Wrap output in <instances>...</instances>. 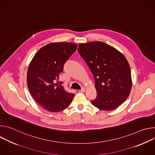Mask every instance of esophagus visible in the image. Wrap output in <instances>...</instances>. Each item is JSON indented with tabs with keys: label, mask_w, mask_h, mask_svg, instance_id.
<instances>
[{
	"label": "esophagus",
	"mask_w": 155,
	"mask_h": 155,
	"mask_svg": "<svg viewBox=\"0 0 155 155\" xmlns=\"http://www.w3.org/2000/svg\"><path fill=\"white\" fill-rule=\"evenodd\" d=\"M84 91H85V88H84V87H83V88H81V90H78V92H79V93H84Z\"/></svg>",
	"instance_id": "obj_1"
}]
</instances>
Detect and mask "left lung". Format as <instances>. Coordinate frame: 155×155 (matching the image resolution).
I'll return each mask as SVG.
<instances>
[{"label": "left lung", "instance_id": "obj_1", "mask_svg": "<svg viewBox=\"0 0 155 155\" xmlns=\"http://www.w3.org/2000/svg\"><path fill=\"white\" fill-rule=\"evenodd\" d=\"M78 51L90 69L97 97L91 103L102 110H112L129 96L132 80L129 64L116 48L102 41L80 43Z\"/></svg>", "mask_w": 155, "mask_h": 155}]
</instances>
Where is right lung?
Instances as JSON below:
<instances>
[{
	"mask_svg": "<svg viewBox=\"0 0 155 155\" xmlns=\"http://www.w3.org/2000/svg\"><path fill=\"white\" fill-rule=\"evenodd\" d=\"M77 47V44L69 42L49 43L37 52L29 65V91L34 100L49 112H58L67 108L75 96L65 91L62 82L58 80L64 64Z\"/></svg>",
	"mask_w": 155,
	"mask_h": 155,
	"instance_id": "obj_1",
	"label": "right lung"
}]
</instances>
